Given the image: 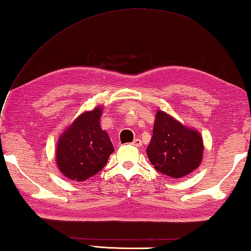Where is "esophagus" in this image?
<instances>
[{
  "label": "esophagus",
  "instance_id": "obj_1",
  "mask_svg": "<svg viewBox=\"0 0 251 251\" xmlns=\"http://www.w3.org/2000/svg\"><path fill=\"white\" fill-rule=\"evenodd\" d=\"M131 145L134 146V147L139 148V147H141V145H142V141L139 139V138H136V139L131 142Z\"/></svg>",
  "mask_w": 251,
  "mask_h": 251
}]
</instances>
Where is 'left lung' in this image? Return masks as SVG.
I'll list each match as a JSON object with an SVG mask.
<instances>
[{"label": "left lung", "instance_id": "8db88e82", "mask_svg": "<svg viewBox=\"0 0 251 251\" xmlns=\"http://www.w3.org/2000/svg\"><path fill=\"white\" fill-rule=\"evenodd\" d=\"M202 153L204 143L199 131L166 112L156 111L147 154L157 172L172 178H182L200 166Z\"/></svg>", "mask_w": 251, "mask_h": 251}]
</instances>
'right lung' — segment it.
Segmentation results:
<instances>
[{
    "label": "right lung",
    "mask_w": 251,
    "mask_h": 251,
    "mask_svg": "<svg viewBox=\"0 0 251 251\" xmlns=\"http://www.w3.org/2000/svg\"><path fill=\"white\" fill-rule=\"evenodd\" d=\"M102 106L85 111L60 135L56 163L68 179L82 182L102 169L114 148L108 132L101 129Z\"/></svg>",
    "instance_id": "right-lung-1"
}]
</instances>
